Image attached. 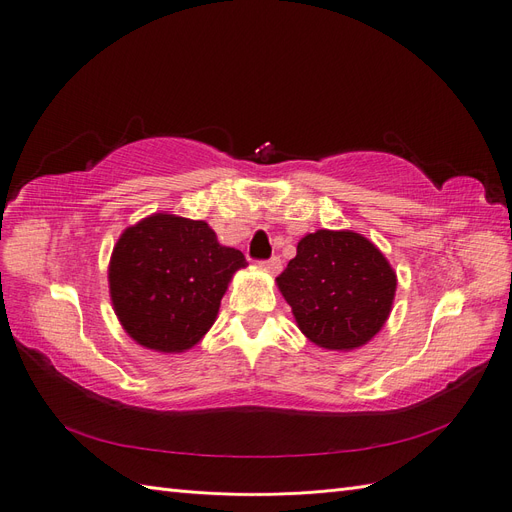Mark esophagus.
<instances>
[{"label": "esophagus", "mask_w": 512, "mask_h": 512, "mask_svg": "<svg viewBox=\"0 0 512 512\" xmlns=\"http://www.w3.org/2000/svg\"><path fill=\"white\" fill-rule=\"evenodd\" d=\"M260 267L265 269L267 273H271V275H277V273L282 271V260L277 258V256H273V258H269V260H262Z\"/></svg>", "instance_id": "esophagus-1"}]
</instances>
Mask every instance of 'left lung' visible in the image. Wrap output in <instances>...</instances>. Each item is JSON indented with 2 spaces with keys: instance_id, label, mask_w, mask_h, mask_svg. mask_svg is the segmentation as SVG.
<instances>
[{
  "instance_id": "obj_1",
  "label": "left lung",
  "mask_w": 512,
  "mask_h": 512,
  "mask_svg": "<svg viewBox=\"0 0 512 512\" xmlns=\"http://www.w3.org/2000/svg\"><path fill=\"white\" fill-rule=\"evenodd\" d=\"M301 333L324 350L365 346L389 320L397 275L391 262L354 230L305 235L275 280Z\"/></svg>"
}]
</instances>
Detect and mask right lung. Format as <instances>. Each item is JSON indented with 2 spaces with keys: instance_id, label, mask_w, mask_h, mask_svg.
Here are the masks:
<instances>
[{
  "instance_id": "right-lung-1",
  "label": "right lung",
  "mask_w": 512,
  "mask_h": 512,
  "mask_svg": "<svg viewBox=\"0 0 512 512\" xmlns=\"http://www.w3.org/2000/svg\"><path fill=\"white\" fill-rule=\"evenodd\" d=\"M245 256L203 220L153 213L128 226L108 262L117 320L138 346L162 354L194 348L213 327Z\"/></svg>"
}]
</instances>
